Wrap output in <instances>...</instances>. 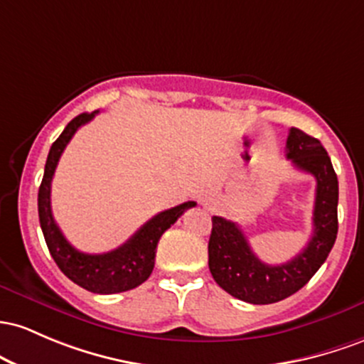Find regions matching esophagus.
<instances>
[{"mask_svg": "<svg viewBox=\"0 0 364 364\" xmlns=\"http://www.w3.org/2000/svg\"><path fill=\"white\" fill-rule=\"evenodd\" d=\"M204 206H206L208 211H215L216 210V204L213 201H206V203H204Z\"/></svg>", "mask_w": 364, "mask_h": 364, "instance_id": "esophagus-1", "label": "esophagus"}]
</instances>
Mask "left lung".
Segmentation results:
<instances>
[{"mask_svg": "<svg viewBox=\"0 0 364 364\" xmlns=\"http://www.w3.org/2000/svg\"><path fill=\"white\" fill-rule=\"evenodd\" d=\"M287 160L316 181L313 234L296 258L282 264L263 263L252 252L242 228L222 216H213L208 264L223 291L251 304L279 303L308 284L328 258L337 239L338 182L321 142L292 127L287 137Z\"/></svg>", "mask_w": 364, "mask_h": 364, "instance_id": "1", "label": "left lung"}]
</instances>
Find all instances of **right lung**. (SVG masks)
Returning a JSON list of instances; mask_svg holds the SVG:
<instances>
[{"label": "right lung", "mask_w": 364, "mask_h": 364, "mask_svg": "<svg viewBox=\"0 0 364 364\" xmlns=\"http://www.w3.org/2000/svg\"><path fill=\"white\" fill-rule=\"evenodd\" d=\"M97 112L82 113L75 117L65 127L60 137L53 142L48 154L44 177L38 194L39 222L43 228L44 240L50 249L53 259L58 268L73 284L80 285L85 291L94 294H117L136 289L142 282L149 279L154 268V256L160 237L183 215V211L194 208V201H187L170 210L161 211L146 222L125 244L103 255H87L77 251L65 239L60 227L56 225L51 211V181L55 175L61 153L70 142L73 134L91 122Z\"/></svg>", "instance_id": "add662e5"}]
</instances>
